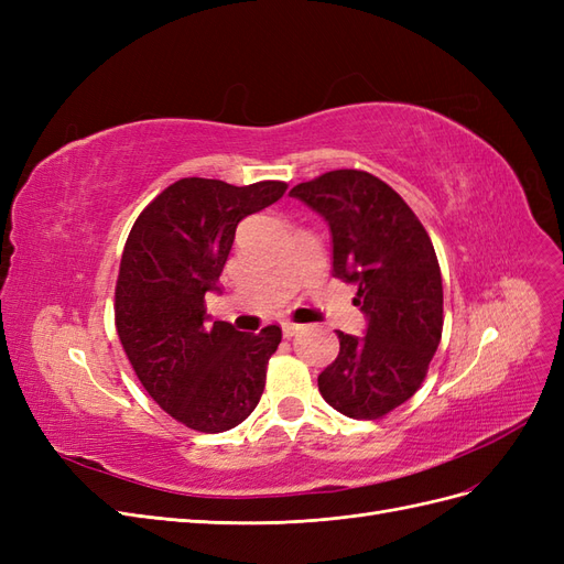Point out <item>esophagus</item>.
I'll return each instance as SVG.
<instances>
[{"instance_id": "obj_1", "label": "esophagus", "mask_w": 564, "mask_h": 564, "mask_svg": "<svg viewBox=\"0 0 564 564\" xmlns=\"http://www.w3.org/2000/svg\"><path fill=\"white\" fill-rule=\"evenodd\" d=\"M301 329H303V324H294V322H282V334H284L286 338L296 336Z\"/></svg>"}]
</instances>
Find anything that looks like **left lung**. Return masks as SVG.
<instances>
[{
    "instance_id": "8db88e82",
    "label": "left lung",
    "mask_w": 564,
    "mask_h": 564,
    "mask_svg": "<svg viewBox=\"0 0 564 564\" xmlns=\"http://www.w3.org/2000/svg\"><path fill=\"white\" fill-rule=\"evenodd\" d=\"M327 220L334 275L357 286L367 334H338L317 377L322 398L350 419H381L421 388L442 338V275L429 232L388 183L336 169L292 187Z\"/></svg>"
}]
</instances>
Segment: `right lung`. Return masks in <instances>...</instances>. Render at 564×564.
<instances>
[{"mask_svg":"<svg viewBox=\"0 0 564 564\" xmlns=\"http://www.w3.org/2000/svg\"><path fill=\"white\" fill-rule=\"evenodd\" d=\"M284 191L282 181L237 187L181 178L129 232L115 289L117 336L148 395L193 431H230L263 395L282 329L270 324L247 334L212 324L204 296L218 292L237 224Z\"/></svg>","mask_w":564,"mask_h":564,"instance_id":"right-lung-1","label":"right lung"}]
</instances>
